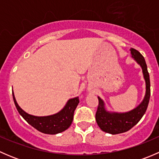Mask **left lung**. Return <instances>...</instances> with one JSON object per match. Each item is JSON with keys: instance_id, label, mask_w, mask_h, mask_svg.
Segmentation results:
<instances>
[{"instance_id": "obj_1", "label": "left lung", "mask_w": 159, "mask_h": 159, "mask_svg": "<svg viewBox=\"0 0 159 159\" xmlns=\"http://www.w3.org/2000/svg\"><path fill=\"white\" fill-rule=\"evenodd\" d=\"M130 51L131 57L142 68L145 81V94L142 102L134 109L127 112H115L107 110L105 102L100 97H98V107L95 115L96 121L102 131L111 134L125 132L134 127L145 115L150 98V79L145 58L137 50L131 48Z\"/></svg>"}]
</instances>
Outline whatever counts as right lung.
Listing matches in <instances>:
<instances>
[{
	"label": "right lung",
	"instance_id": "right-lung-1",
	"mask_svg": "<svg viewBox=\"0 0 159 159\" xmlns=\"http://www.w3.org/2000/svg\"><path fill=\"white\" fill-rule=\"evenodd\" d=\"M12 94L16 108L25 121L38 131L49 134H58L70 127L73 121L74 112L79 103L78 97L73 98L69 99L65 107L57 113L48 116H35L22 109L17 104L13 91Z\"/></svg>",
	"mask_w": 159,
	"mask_h": 159
}]
</instances>
